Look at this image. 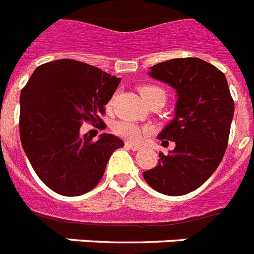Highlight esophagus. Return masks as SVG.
<instances>
[{
    "label": "esophagus",
    "instance_id": "34e87169",
    "mask_svg": "<svg viewBox=\"0 0 254 254\" xmlns=\"http://www.w3.org/2000/svg\"><path fill=\"white\" fill-rule=\"evenodd\" d=\"M125 146H127V149H131V150H134V151H137L141 149V146H139V145H135V143H131V142H127L125 143Z\"/></svg>",
    "mask_w": 254,
    "mask_h": 254
}]
</instances>
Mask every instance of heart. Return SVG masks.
Here are the masks:
<instances>
[{"mask_svg":"<svg viewBox=\"0 0 254 254\" xmlns=\"http://www.w3.org/2000/svg\"><path fill=\"white\" fill-rule=\"evenodd\" d=\"M158 93L165 97V91L162 88L154 87V85H147V87L141 88V95L146 103L153 96L158 95ZM115 133L120 137L127 139V141H139L143 137V134H146L147 129L142 127L138 124L133 123V121H120V123L116 124Z\"/></svg>","mask_w":254,"mask_h":254,"instance_id":"heart-1","label":"heart"}]
</instances>
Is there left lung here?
Segmentation results:
<instances>
[{
  "mask_svg": "<svg viewBox=\"0 0 254 254\" xmlns=\"http://www.w3.org/2000/svg\"><path fill=\"white\" fill-rule=\"evenodd\" d=\"M149 75L177 91L175 116L158 134L175 147L167 155L159 153L158 165L143 178L155 191L181 196L199 189L220 165L235 103L224 73L199 58L162 62Z\"/></svg>",
  "mask_w": 254,
  "mask_h": 254,
  "instance_id": "8db88e82",
  "label": "left lung"
}]
</instances>
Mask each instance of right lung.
I'll use <instances>...</instances> for the list:
<instances>
[{
	"mask_svg": "<svg viewBox=\"0 0 254 254\" xmlns=\"http://www.w3.org/2000/svg\"><path fill=\"white\" fill-rule=\"evenodd\" d=\"M121 79L87 63L59 59L39 65L22 89L19 135L34 171L54 192L79 196L103 178L112 153L124 146L113 134L80 135L99 116Z\"/></svg>",
	"mask_w": 254,
	"mask_h": 254,
	"instance_id": "right-lung-1",
	"label": "right lung"
}]
</instances>
